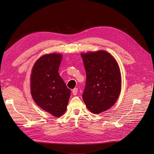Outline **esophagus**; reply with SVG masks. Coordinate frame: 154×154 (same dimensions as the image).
I'll use <instances>...</instances> for the list:
<instances>
[{
  "mask_svg": "<svg viewBox=\"0 0 154 154\" xmlns=\"http://www.w3.org/2000/svg\"><path fill=\"white\" fill-rule=\"evenodd\" d=\"M78 88H74L72 90V94H74V95H76L77 94V93H78Z\"/></svg>",
  "mask_w": 154,
  "mask_h": 154,
  "instance_id": "1",
  "label": "esophagus"
}]
</instances>
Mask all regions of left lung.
I'll return each instance as SVG.
<instances>
[{"label":"left lung","mask_w":154,"mask_h":154,"mask_svg":"<svg viewBox=\"0 0 154 154\" xmlns=\"http://www.w3.org/2000/svg\"><path fill=\"white\" fill-rule=\"evenodd\" d=\"M86 74L82 97L94 114L110 108L118 99L122 87L120 68L116 60L105 51L82 53Z\"/></svg>","instance_id":"obj_1"}]
</instances>
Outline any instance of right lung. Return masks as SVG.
Returning <instances> with one entry per match:
<instances>
[{"label": "right lung", "mask_w": 154, "mask_h": 154, "mask_svg": "<svg viewBox=\"0 0 154 154\" xmlns=\"http://www.w3.org/2000/svg\"><path fill=\"white\" fill-rule=\"evenodd\" d=\"M61 54L42 56L34 64L31 75V93L34 101L44 110L59 117L66 110L71 90L59 75Z\"/></svg>", "instance_id": "add662e5"}]
</instances>
